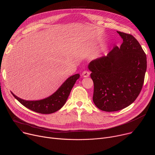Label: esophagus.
Masks as SVG:
<instances>
[{
  "label": "esophagus",
  "instance_id": "1",
  "mask_svg": "<svg viewBox=\"0 0 155 155\" xmlns=\"http://www.w3.org/2000/svg\"><path fill=\"white\" fill-rule=\"evenodd\" d=\"M89 74H90V73H89V71H83V73H82V75L84 78L89 77Z\"/></svg>",
  "mask_w": 155,
  "mask_h": 155
}]
</instances>
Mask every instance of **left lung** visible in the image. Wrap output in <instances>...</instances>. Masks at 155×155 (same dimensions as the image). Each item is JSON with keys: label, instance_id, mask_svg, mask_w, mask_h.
<instances>
[{"label": "left lung", "instance_id": "1", "mask_svg": "<svg viewBox=\"0 0 155 155\" xmlns=\"http://www.w3.org/2000/svg\"><path fill=\"white\" fill-rule=\"evenodd\" d=\"M123 39L107 54L92 61L88 68L94 82L93 102L105 112L125 109L138 97L147 70V56L133 35L117 31Z\"/></svg>", "mask_w": 155, "mask_h": 155}]
</instances>
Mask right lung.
Returning a JSON list of instances; mask_svg holds the SVG:
<instances>
[{"label": "right lung", "mask_w": 155, "mask_h": 155, "mask_svg": "<svg viewBox=\"0 0 155 155\" xmlns=\"http://www.w3.org/2000/svg\"><path fill=\"white\" fill-rule=\"evenodd\" d=\"M79 77V74L71 76L51 96L40 101H25L17 97L12 92V94L20 103L34 112L42 114H52L60 109L64 105L71 89Z\"/></svg>", "instance_id": "obj_1"}]
</instances>
